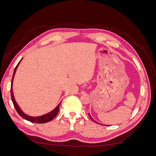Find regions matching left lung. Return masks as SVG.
Returning a JSON list of instances; mask_svg holds the SVG:
<instances>
[{"mask_svg":"<svg viewBox=\"0 0 156 156\" xmlns=\"http://www.w3.org/2000/svg\"><path fill=\"white\" fill-rule=\"evenodd\" d=\"M88 115H89V116H90V119H92V120H93V121H94V122H96V123H98V122H96V121H95V120H94V119H92V117H91V116H90V114H89V113H88ZM98 124H99V123H98ZM107 126H108V125H107Z\"/></svg>","mask_w":156,"mask_h":156,"instance_id":"left-lung-1","label":"left lung"}]
</instances>
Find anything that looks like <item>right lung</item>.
<instances>
[{
    "label": "right lung",
    "mask_w": 156,
    "mask_h": 156,
    "mask_svg": "<svg viewBox=\"0 0 156 156\" xmlns=\"http://www.w3.org/2000/svg\"><path fill=\"white\" fill-rule=\"evenodd\" d=\"M22 59L20 61V62H19L17 64V65L16 66V67L15 68V70H14V72H13L12 80V83H11V97H12V102L13 103V105H14V107H15L16 109L18 114L20 115L22 118H23V119H25V120H27L28 121H30L31 122H34V123H40V124L46 123V122H48L53 120L54 118L56 116V115L58 114V112L59 111V107H60V103L52 111H51V112H49L48 113H47V114H45V115H42V116H35L34 117V116H30L27 115L25 114L24 112H23V111L21 109L20 107H19V105H17V102H16V101L15 100V98H14L13 93V89H12L13 80L14 75H15L16 72V70H17V68L18 67L19 64H20Z\"/></svg>",
    "instance_id": "right-lung-1"
}]
</instances>
